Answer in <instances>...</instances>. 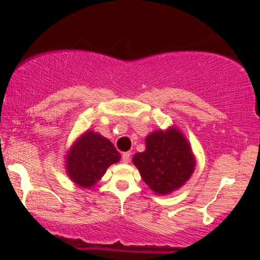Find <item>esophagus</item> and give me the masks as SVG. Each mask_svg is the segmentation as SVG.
<instances>
[{
	"label": "esophagus",
	"mask_w": 260,
	"mask_h": 260,
	"mask_svg": "<svg viewBox=\"0 0 260 260\" xmlns=\"http://www.w3.org/2000/svg\"><path fill=\"white\" fill-rule=\"evenodd\" d=\"M130 156H131V152H129V151L123 152V155H122V161H123L124 163H127V162L130 161Z\"/></svg>",
	"instance_id": "1"
}]
</instances>
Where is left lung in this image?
I'll use <instances>...</instances> for the list:
<instances>
[{"label":"left lung","instance_id":"obj_1","mask_svg":"<svg viewBox=\"0 0 260 260\" xmlns=\"http://www.w3.org/2000/svg\"><path fill=\"white\" fill-rule=\"evenodd\" d=\"M145 150L133 157L142 179L156 194L182 187L195 169V158L186 137L175 127L154 131L145 138Z\"/></svg>","mask_w":260,"mask_h":260}]
</instances>
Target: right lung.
I'll use <instances>...</instances> for the list:
<instances>
[{"instance_id":"right-lung-1","label":"right lung","mask_w":260,"mask_h":260,"mask_svg":"<svg viewBox=\"0 0 260 260\" xmlns=\"http://www.w3.org/2000/svg\"><path fill=\"white\" fill-rule=\"evenodd\" d=\"M120 159L108 138L87 130L74 142L66 157V170L70 179L78 186L91 188L106 169Z\"/></svg>"}]
</instances>
